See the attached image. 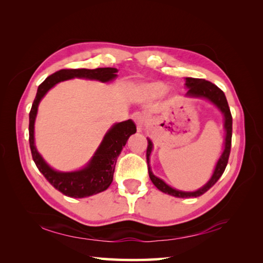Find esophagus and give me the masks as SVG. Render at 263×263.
I'll return each mask as SVG.
<instances>
[{"mask_svg":"<svg viewBox=\"0 0 263 263\" xmlns=\"http://www.w3.org/2000/svg\"><path fill=\"white\" fill-rule=\"evenodd\" d=\"M132 119H133V121L136 122L137 127H138V131L141 132L144 124H146V116H144L141 113H135V114H133V116H132Z\"/></svg>","mask_w":263,"mask_h":263,"instance_id":"1","label":"esophagus"}]
</instances>
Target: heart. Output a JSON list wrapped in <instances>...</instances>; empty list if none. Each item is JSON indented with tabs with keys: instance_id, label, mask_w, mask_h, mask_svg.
I'll use <instances>...</instances> for the list:
<instances>
[{
	"instance_id": "1",
	"label": "heart",
	"mask_w": 263,
	"mask_h": 263,
	"mask_svg": "<svg viewBox=\"0 0 263 263\" xmlns=\"http://www.w3.org/2000/svg\"><path fill=\"white\" fill-rule=\"evenodd\" d=\"M166 90L167 87L163 82H152L142 88V92L153 97H159L161 95H164Z\"/></svg>"
}]
</instances>
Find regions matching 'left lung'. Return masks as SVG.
Returning <instances> with one entry per match:
<instances>
[{
	"mask_svg": "<svg viewBox=\"0 0 263 263\" xmlns=\"http://www.w3.org/2000/svg\"><path fill=\"white\" fill-rule=\"evenodd\" d=\"M185 86L189 88V90L185 93V97L203 98V99L209 100L211 104H214L216 107L221 111L222 116H224V128L226 132L225 141H224V150H222L220 157L217 161L214 173H212L210 180L206 182L203 186L195 190V191H181V190L172 187L171 185H168V184L161 180V178L156 176L152 171V167H150V155H152L154 144L149 138H147L148 140L147 163H148V173H149L150 180H152L154 185L157 187L159 191L164 192L166 194L173 195V197H176V198H197L205 193L211 186H214L226 168L227 163H228V157H230V154H231L233 119H232L230 107H228V103H227L225 93L222 92V90H220V89L216 85H214V83H211L210 81H206L204 79L185 78Z\"/></svg>",
	"mask_w": 263,
	"mask_h": 263,
	"instance_id": "obj_1",
	"label": "left lung"
}]
</instances>
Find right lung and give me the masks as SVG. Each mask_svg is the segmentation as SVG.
Instances as JSON below:
<instances>
[{
  "instance_id": "obj_1",
  "label": "right lung",
  "mask_w": 263,
  "mask_h": 263,
  "mask_svg": "<svg viewBox=\"0 0 263 263\" xmlns=\"http://www.w3.org/2000/svg\"><path fill=\"white\" fill-rule=\"evenodd\" d=\"M116 72L117 69L115 68H98L93 70L64 69L47 77L37 89L36 97L29 113V144L32 159L46 180L55 189L68 197L86 198L108 189L110 183L113 182L117 157L120 156L123 147L126 144L127 139L137 132V127L132 120L115 123L106 132L99 147L85 167L73 172H60L52 168L44 160L36 148L35 121L39 103L49 89L57 86L59 82L73 79V78L109 82L117 77Z\"/></svg>"
}]
</instances>
